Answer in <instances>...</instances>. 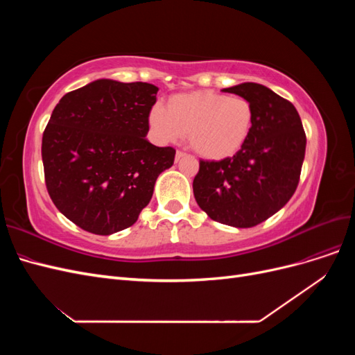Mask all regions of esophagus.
Listing matches in <instances>:
<instances>
[{
    "mask_svg": "<svg viewBox=\"0 0 355 355\" xmlns=\"http://www.w3.org/2000/svg\"><path fill=\"white\" fill-rule=\"evenodd\" d=\"M182 157H185V153H182V151H178L176 153V161H179Z\"/></svg>",
    "mask_w": 355,
    "mask_h": 355,
    "instance_id": "esophagus-1",
    "label": "esophagus"
}]
</instances>
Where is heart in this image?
Listing matches in <instances>:
<instances>
[{
  "instance_id": "1",
  "label": "heart",
  "mask_w": 355,
  "mask_h": 355,
  "mask_svg": "<svg viewBox=\"0 0 355 355\" xmlns=\"http://www.w3.org/2000/svg\"><path fill=\"white\" fill-rule=\"evenodd\" d=\"M149 125L161 142H178L184 135L194 151L207 159L239 153L250 136L253 108L249 101L211 90L171 96L167 110L155 105Z\"/></svg>"
}]
</instances>
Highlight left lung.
<instances>
[{"label": "left lung", "mask_w": 355, "mask_h": 355, "mask_svg": "<svg viewBox=\"0 0 355 355\" xmlns=\"http://www.w3.org/2000/svg\"><path fill=\"white\" fill-rule=\"evenodd\" d=\"M223 92L250 102L252 132L234 157L200 159L192 188L200 209L210 219L252 228L284 207L295 194L306 136L293 103L265 85L243 83Z\"/></svg>", "instance_id": "8db88e82"}]
</instances>
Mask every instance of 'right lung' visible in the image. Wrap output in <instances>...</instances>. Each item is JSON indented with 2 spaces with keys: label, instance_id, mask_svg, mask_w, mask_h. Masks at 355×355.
I'll list each match as a JSON object with an SVG mask.
<instances>
[{
  "label": "right lung",
  "instance_id": "add662e5",
  "mask_svg": "<svg viewBox=\"0 0 355 355\" xmlns=\"http://www.w3.org/2000/svg\"><path fill=\"white\" fill-rule=\"evenodd\" d=\"M158 87L96 80L67 93L42 135L46 187L81 230L110 235L137 220L176 151L146 141Z\"/></svg>",
  "mask_w": 355,
  "mask_h": 355
}]
</instances>
